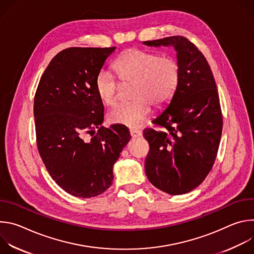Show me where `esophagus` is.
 <instances>
[{"mask_svg":"<svg viewBox=\"0 0 254 254\" xmlns=\"http://www.w3.org/2000/svg\"><path fill=\"white\" fill-rule=\"evenodd\" d=\"M129 132H130L131 137H139V136H141V134H142L141 131H140V130H137V129H130Z\"/></svg>","mask_w":254,"mask_h":254,"instance_id":"34e87169","label":"esophagus"}]
</instances>
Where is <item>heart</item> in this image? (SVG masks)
Masks as SVG:
<instances>
[{"mask_svg":"<svg viewBox=\"0 0 254 254\" xmlns=\"http://www.w3.org/2000/svg\"><path fill=\"white\" fill-rule=\"evenodd\" d=\"M114 70L122 83H132L129 103L119 104L108 113L111 123L127 127H138L150 116L151 104L162 106L175 94L180 79V66L176 58L130 49L114 63ZM99 100L105 105L118 101L120 84L107 70H101L94 82Z\"/></svg>","mask_w":254,"mask_h":254,"instance_id":"obj_1","label":"heart"}]
</instances>
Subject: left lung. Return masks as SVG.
Instances as JSON below:
<instances>
[{"instance_id": "obj_1", "label": "left lung", "mask_w": 254, "mask_h": 254, "mask_svg": "<svg viewBox=\"0 0 254 254\" xmlns=\"http://www.w3.org/2000/svg\"><path fill=\"white\" fill-rule=\"evenodd\" d=\"M149 47H174L180 66L175 94L148 128L150 144L144 170L150 182L170 195L198 187L212 169L222 132L219 95L211 68L199 49L182 36L144 41Z\"/></svg>"}]
</instances>
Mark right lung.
I'll list each match as a JSON object with an SVG mask.
<instances>
[{
    "mask_svg": "<svg viewBox=\"0 0 254 254\" xmlns=\"http://www.w3.org/2000/svg\"><path fill=\"white\" fill-rule=\"evenodd\" d=\"M112 48H68L49 63L34 99L37 146L56 184L72 196L91 198L113 184L115 163L130 139L123 126L104 128L94 82ZM98 131H96V129ZM85 132H92L89 141Z\"/></svg>",
    "mask_w": 254,
    "mask_h": 254,
    "instance_id": "1",
    "label": "right lung"
}]
</instances>
